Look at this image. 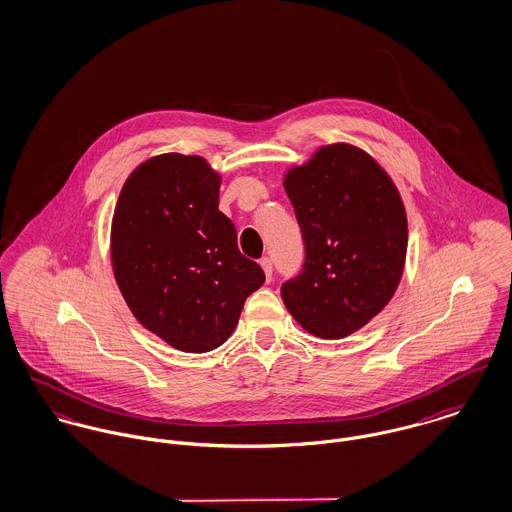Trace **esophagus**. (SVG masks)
Returning <instances> with one entry per match:
<instances>
[{"instance_id":"obj_1","label":"esophagus","mask_w":512,"mask_h":512,"mask_svg":"<svg viewBox=\"0 0 512 512\" xmlns=\"http://www.w3.org/2000/svg\"><path fill=\"white\" fill-rule=\"evenodd\" d=\"M260 266L264 268V274H266V279L270 281V279H272V276H274V264H272V258H268V256H266V258H262V260H260Z\"/></svg>"}]
</instances>
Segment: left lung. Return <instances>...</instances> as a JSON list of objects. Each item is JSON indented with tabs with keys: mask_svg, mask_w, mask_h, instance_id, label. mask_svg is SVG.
Instances as JSON below:
<instances>
[{
	"mask_svg": "<svg viewBox=\"0 0 512 512\" xmlns=\"http://www.w3.org/2000/svg\"><path fill=\"white\" fill-rule=\"evenodd\" d=\"M283 187L295 209L305 262L281 283L291 317L319 338H344L393 297L407 256V215L391 178L364 150L328 144Z\"/></svg>",
	"mask_w": 512,
	"mask_h": 512,
	"instance_id": "1",
	"label": "left lung"
}]
</instances>
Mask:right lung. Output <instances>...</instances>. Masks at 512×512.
Wrapping results in <instances>:
<instances>
[{"label":"right lung","instance_id":"obj_1","mask_svg":"<svg viewBox=\"0 0 512 512\" xmlns=\"http://www.w3.org/2000/svg\"><path fill=\"white\" fill-rule=\"evenodd\" d=\"M219 187L201 156L162 154L129 176L113 215V272L129 309L182 352L221 346L266 279L240 254Z\"/></svg>","mask_w":512,"mask_h":512}]
</instances>
